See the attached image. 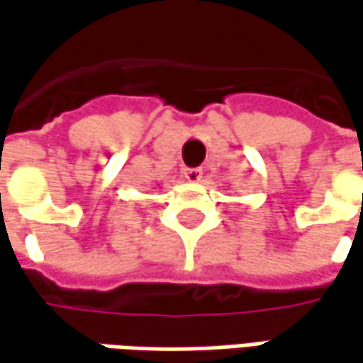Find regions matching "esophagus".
<instances>
[{"mask_svg": "<svg viewBox=\"0 0 363 363\" xmlns=\"http://www.w3.org/2000/svg\"><path fill=\"white\" fill-rule=\"evenodd\" d=\"M184 175H186V179H188V182H191V184H198V182L202 179V169H198V167H194V169H186Z\"/></svg>", "mask_w": 363, "mask_h": 363, "instance_id": "esophagus-1", "label": "esophagus"}]
</instances>
